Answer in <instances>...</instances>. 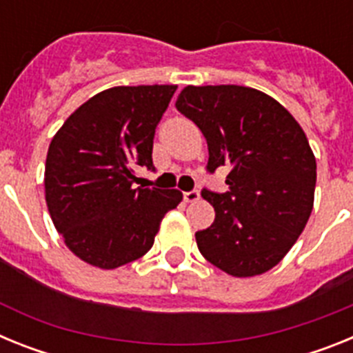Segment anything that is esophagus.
Wrapping results in <instances>:
<instances>
[{
    "label": "esophagus",
    "mask_w": 353,
    "mask_h": 353,
    "mask_svg": "<svg viewBox=\"0 0 353 353\" xmlns=\"http://www.w3.org/2000/svg\"><path fill=\"white\" fill-rule=\"evenodd\" d=\"M199 199V191H189V192H183V201L185 203H194Z\"/></svg>",
    "instance_id": "obj_1"
}]
</instances>
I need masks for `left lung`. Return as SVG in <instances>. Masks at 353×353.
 Wrapping results in <instances>:
<instances>
[{
  "mask_svg": "<svg viewBox=\"0 0 353 353\" xmlns=\"http://www.w3.org/2000/svg\"><path fill=\"white\" fill-rule=\"evenodd\" d=\"M174 105L203 132L207 170L230 168L226 192H201L215 219L196 233L199 252L230 276L267 272L313 210L316 159L304 130L276 99L248 86H185Z\"/></svg>",
  "mask_w": 353,
  "mask_h": 353,
  "instance_id": "1",
  "label": "left lung"
}]
</instances>
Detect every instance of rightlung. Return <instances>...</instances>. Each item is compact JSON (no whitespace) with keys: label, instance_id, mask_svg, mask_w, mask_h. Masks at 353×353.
<instances>
[{"label":"right lung","instance_id":"add662e5","mask_svg":"<svg viewBox=\"0 0 353 353\" xmlns=\"http://www.w3.org/2000/svg\"><path fill=\"white\" fill-rule=\"evenodd\" d=\"M174 84L114 86L93 95L54 134L46 159V203L77 258L99 269L138 260L154 245L176 189L136 187V170H154L155 127Z\"/></svg>","mask_w":353,"mask_h":353}]
</instances>
